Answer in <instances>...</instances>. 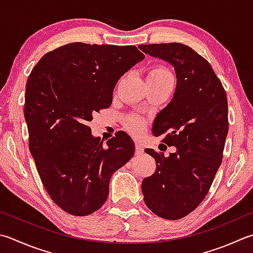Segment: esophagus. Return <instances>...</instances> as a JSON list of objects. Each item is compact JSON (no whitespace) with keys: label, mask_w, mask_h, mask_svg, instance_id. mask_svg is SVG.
<instances>
[{"label":"esophagus","mask_w":253,"mask_h":253,"mask_svg":"<svg viewBox=\"0 0 253 253\" xmlns=\"http://www.w3.org/2000/svg\"><path fill=\"white\" fill-rule=\"evenodd\" d=\"M136 156H142L143 155V147L140 145L139 142H136Z\"/></svg>","instance_id":"esophagus-1"}]
</instances>
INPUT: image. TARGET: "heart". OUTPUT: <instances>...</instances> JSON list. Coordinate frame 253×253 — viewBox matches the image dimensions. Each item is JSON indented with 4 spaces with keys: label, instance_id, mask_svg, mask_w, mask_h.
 Masks as SVG:
<instances>
[{
    "label": "heart",
    "instance_id": "1",
    "mask_svg": "<svg viewBox=\"0 0 253 253\" xmlns=\"http://www.w3.org/2000/svg\"><path fill=\"white\" fill-rule=\"evenodd\" d=\"M148 80H156V81L173 80V76L167 68L159 66L151 69L150 72L148 73ZM127 126L132 132L139 133L143 129V122L139 120V118L132 117L128 121Z\"/></svg>",
    "mask_w": 253,
    "mask_h": 253
}]
</instances>
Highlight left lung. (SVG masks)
Instances as JSON below:
<instances>
[{
  "instance_id": "obj_1",
  "label": "left lung",
  "mask_w": 253,
  "mask_h": 253,
  "mask_svg": "<svg viewBox=\"0 0 253 253\" xmlns=\"http://www.w3.org/2000/svg\"><path fill=\"white\" fill-rule=\"evenodd\" d=\"M140 50L174 68L176 87L171 102L155 118L152 132L176 148L155 158L153 174L143 179V200L153 214L176 220L189 215L209 193L221 165L227 133L228 104L221 82L206 59L179 42L139 44Z\"/></svg>"
}]
</instances>
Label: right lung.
<instances>
[{
	"label": "right lung",
	"instance_id": "add662e5",
	"mask_svg": "<svg viewBox=\"0 0 253 253\" xmlns=\"http://www.w3.org/2000/svg\"><path fill=\"white\" fill-rule=\"evenodd\" d=\"M143 59L135 46L72 42L44 54L28 77L24 115L29 150L49 196L69 214L100 210L114 172L135 153L126 132L104 147L88 123L111 106L118 80Z\"/></svg>",
	"mask_w": 253,
	"mask_h": 253
}]
</instances>
